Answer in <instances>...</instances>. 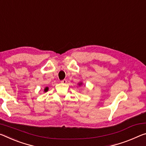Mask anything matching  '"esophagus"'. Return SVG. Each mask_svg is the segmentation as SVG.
Here are the masks:
<instances>
[{
    "label": "esophagus",
    "instance_id": "34e87169",
    "mask_svg": "<svg viewBox=\"0 0 146 146\" xmlns=\"http://www.w3.org/2000/svg\"><path fill=\"white\" fill-rule=\"evenodd\" d=\"M61 82H62V83H63V84H66V82H67V80H66V79L62 80H61Z\"/></svg>",
    "mask_w": 146,
    "mask_h": 146
}]
</instances>
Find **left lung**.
I'll list each match as a JSON object with an SVG mask.
<instances>
[{"label":"left lung","instance_id":"left-lung-1","mask_svg":"<svg viewBox=\"0 0 146 146\" xmlns=\"http://www.w3.org/2000/svg\"><path fill=\"white\" fill-rule=\"evenodd\" d=\"M79 85H81V83H80V84H79Z\"/></svg>","mask_w":146,"mask_h":146}]
</instances>
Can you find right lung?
I'll use <instances>...</instances> for the list:
<instances>
[{"label":"right lung","instance_id":"obj_1","mask_svg":"<svg viewBox=\"0 0 146 146\" xmlns=\"http://www.w3.org/2000/svg\"><path fill=\"white\" fill-rule=\"evenodd\" d=\"M47 90H48V87H46L45 88V90H44V91H45V92H47Z\"/></svg>","mask_w":146,"mask_h":146}]
</instances>
